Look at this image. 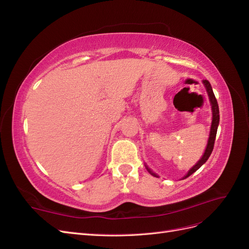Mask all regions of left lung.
Here are the masks:
<instances>
[{
    "label": "left lung",
    "mask_w": 249,
    "mask_h": 249,
    "mask_svg": "<svg viewBox=\"0 0 249 249\" xmlns=\"http://www.w3.org/2000/svg\"><path fill=\"white\" fill-rule=\"evenodd\" d=\"M202 83H203V85H205V87L207 89V92H208V95H209L211 106H212V115H213L212 116V124H211V131H210V135H209L208 144H207L205 153H203V155L201 157V159L196 164H195L194 166L189 171H188V173L183 178H186L188 177H190L193 172H195L198 168H200V166H201L202 164H205L207 162V160L209 159V157L211 156V154H212V152H213L215 138H216V134H217V129H218V124H219V107H218V103H217V100H216V97L214 95L212 86H211L210 82L208 80H203ZM145 168L150 173V175L158 178V176L156 175V173L153 172V170H150V168H148L146 165H145Z\"/></svg>",
    "instance_id": "8db88e82"
}]
</instances>
